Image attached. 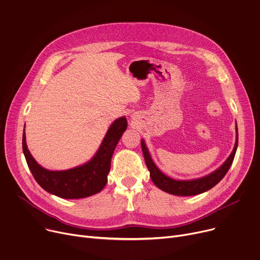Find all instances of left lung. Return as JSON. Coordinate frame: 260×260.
Wrapping results in <instances>:
<instances>
[{"instance_id": "8db88e82", "label": "left lung", "mask_w": 260, "mask_h": 260, "mask_svg": "<svg viewBox=\"0 0 260 260\" xmlns=\"http://www.w3.org/2000/svg\"><path fill=\"white\" fill-rule=\"evenodd\" d=\"M237 132H238V128H237ZM238 142H239V135L237 133V142H235L233 151L231 152V154L229 155V157L222 165V166L218 170H216L215 172H212L211 174L205 177L193 179V180H175L162 174L152 161L144 141L141 142V146H142L146 166L150 172V178L158 188H160V190H162L164 192H167L172 195L194 196V195H198L208 191L209 188L215 186L226 175L233 161L235 152H237Z\"/></svg>"}]
</instances>
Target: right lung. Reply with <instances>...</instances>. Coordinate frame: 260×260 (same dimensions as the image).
<instances>
[{"label": "right lung", "mask_w": 260, "mask_h": 260, "mask_svg": "<svg viewBox=\"0 0 260 260\" xmlns=\"http://www.w3.org/2000/svg\"><path fill=\"white\" fill-rule=\"evenodd\" d=\"M126 126L125 117L116 119L93 158L83 166L65 171H50L39 166L28 150L25 133L22 150L30 171L43 190L64 199L85 198L101 192L107 184L113 152Z\"/></svg>", "instance_id": "add662e5"}]
</instances>
